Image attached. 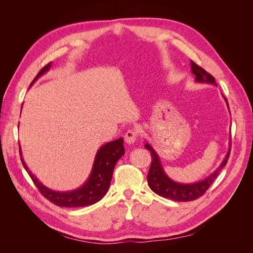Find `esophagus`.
<instances>
[{
  "label": "esophagus",
  "instance_id": "1",
  "mask_svg": "<svg viewBox=\"0 0 253 253\" xmlns=\"http://www.w3.org/2000/svg\"><path fill=\"white\" fill-rule=\"evenodd\" d=\"M137 135H138V133H137V130H135V129H130V130H128L127 132H126V134H125V141L127 142V143H129V144H132V143H134L136 140H137Z\"/></svg>",
  "mask_w": 253,
  "mask_h": 253
}]
</instances>
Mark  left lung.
<instances>
[{"label": "left lung", "mask_w": 253, "mask_h": 253, "mask_svg": "<svg viewBox=\"0 0 253 253\" xmlns=\"http://www.w3.org/2000/svg\"><path fill=\"white\" fill-rule=\"evenodd\" d=\"M191 70L192 73L195 75V82L197 83H206L217 86L215 79L212 77L209 73H207L205 70H203L201 66L197 65L194 61L191 60ZM225 102L229 108V103L227 98L223 95ZM230 110V109H229ZM144 148L151 152L152 156V164L148 173V183L149 187L153 192H155L157 195L161 196L163 198L171 199L173 201L177 202H189L198 199L204 195V193L209 189L211 183L214 181V179L218 176L220 171L223 169V167L227 165L230 152H231V139H230V149L224 156L222 162L218 166V168L212 172V173L207 176L206 178L199 180L197 182L192 183H180L172 180L164 171V168L161 164L160 157L157 154V152L153 149L152 145L149 142H145Z\"/></svg>", "instance_id": "left-lung-1"}]
</instances>
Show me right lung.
<instances>
[{
  "label": "right lung",
  "instance_id": "obj_1",
  "mask_svg": "<svg viewBox=\"0 0 253 253\" xmlns=\"http://www.w3.org/2000/svg\"><path fill=\"white\" fill-rule=\"evenodd\" d=\"M50 68L51 62L45 65L39 72L30 87L33 86L40 77L47 73ZM19 154L25 170L28 171L36 187L47 200L59 207H85L95 204L101 200L106 192H108L113 177L114 168L119 159L125 154V148L122 137L103 144L95 155L94 163H93L90 175L88 176L87 180L80 188L68 192H57L45 187L41 181H39L37 176L24 163L20 147Z\"/></svg>",
  "mask_w": 253,
  "mask_h": 253
}]
</instances>
